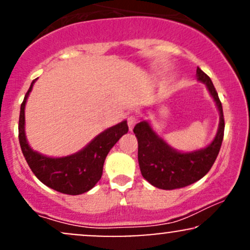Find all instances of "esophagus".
I'll use <instances>...</instances> for the list:
<instances>
[{"mask_svg": "<svg viewBox=\"0 0 250 250\" xmlns=\"http://www.w3.org/2000/svg\"><path fill=\"white\" fill-rule=\"evenodd\" d=\"M127 121H128L129 130H133V128L135 127V125H136L137 121H139V119H137L136 115H129Z\"/></svg>", "mask_w": 250, "mask_h": 250, "instance_id": "esophagus-1", "label": "esophagus"}]
</instances>
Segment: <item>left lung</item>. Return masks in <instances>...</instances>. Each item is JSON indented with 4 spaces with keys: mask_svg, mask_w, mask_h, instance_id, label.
I'll list each match as a JSON object with an SVG mask.
<instances>
[{
    "mask_svg": "<svg viewBox=\"0 0 250 250\" xmlns=\"http://www.w3.org/2000/svg\"><path fill=\"white\" fill-rule=\"evenodd\" d=\"M197 81L205 83L213 97L220 114V122L214 140L206 148L194 151H182L169 146L147 120H142L134 128L139 143V165L142 176L154 187L171 190L183 188L202 179L210 170L222 145L225 133L222 104L210 77L197 67Z\"/></svg>",
    "mask_w": 250,
    "mask_h": 250,
    "instance_id": "8db88e82",
    "label": "left lung"
}]
</instances>
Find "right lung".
<instances>
[{
    "mask_svg": "<svg viewBox=\"0 0 250 250\" xmlns=\"http://www.w3.org/2000/svg\"><path fill=\"white\" fill-rule=\"evenodd\" d=\"M37 80V79H36ZM36 80L31 82L21 104L19 121V140L22 153L31 171L43 185L62 194L80 195L90 190L102 176L104 160L110 149L128 133L127 121L105 129L94 137L81 150L62 157H50L34 150L25 136L24 109L28 96Z\"/></svg>",
    "mask_w": 250,
    "mask_h": 250,
    "instance_id": "1",
    "label": "right lung"
}]
</instances>
